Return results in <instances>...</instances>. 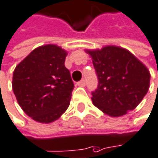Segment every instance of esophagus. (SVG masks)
Segmentation results:
<instances>
[{
	"mask_svg": "<svg viewBox=\"0 0 158 158\" xmlns=\"http://www.w3.org/2000/svg\"><path fill=\"white\" fill-rule=\"evenodd\" d=\"M78 86H80V87H84L86 85V80L85 79H81L80 81H79L78 83Z\"/></svg>",
	"mask_w": 158,
	"mask_h": 158,
	"instance_id": "esophagus-1",
	"label": "esophagus"
}]
</instances>
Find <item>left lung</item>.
Returning <instances> with one entry per match:
<instances>
[{
    "label": "left lung",
    "mask_w": 158,
    "mask_h": 158,
    "mask_svg": "<svg viewBox=\"0 0 158 158\" xmlns=\"http://www.w3.org/2000/svg\"><path fill=\"white\" fill-rule=\"evenodd\" d=\"M87 52L92 58L98 80L92 91L94 106L111 117H120L136 108L149 89L147 67L131 52L117 46Z\"/></svg>",
    "instance_id": "left-lung-1"
}]
</instances>
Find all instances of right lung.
<instances>
[{"instance_id":"add662e5","label":"right lung","mask_w":158,"mask_h":158,"mask_svg":"<svg viewBox=\"0 0 158 158\" xmlns=\"http://www.w3.org/2000/svg\"><path fill=\"white\" fill-rule=\"evenodd\" d=\"M67 52L53 44L33 50L16 66L12 89L22 110L40 123L57 120L69 106L74 84Z\"/></svg>"}]
</instances>
